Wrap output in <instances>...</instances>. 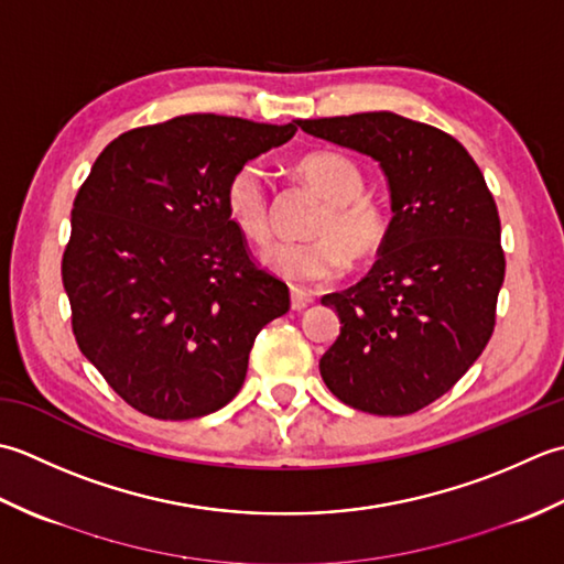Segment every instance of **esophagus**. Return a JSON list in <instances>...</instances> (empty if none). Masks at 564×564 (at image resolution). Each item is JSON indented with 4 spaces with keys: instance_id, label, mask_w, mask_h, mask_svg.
Returning a JSON list of instances; mask_svg holds the SVG:
<instances>
[{
    "instance_id": "1",
    "label": "esophagus",
    "mask_w": 564,
    "mask_h": 564,
    "mask_svg": "<svg viewBox=\"0 0 564 564\" xmlns=\"http://www.w3.org/2000/svg\"><path fill=\"white\" fill-rule=\"evenodd\" d=\"M312 302H314V299L308 296V294L299 292V290H292V308H294V312H302V308H306Z\"/></svg>"
}]
</instances>
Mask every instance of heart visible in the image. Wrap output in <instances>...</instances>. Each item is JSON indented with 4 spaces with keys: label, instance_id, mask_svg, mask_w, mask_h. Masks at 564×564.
Returning a JSON list of instances; mask_svg holds the SVG:
<instances>
[{
    "label": "heart",
    "instance_id": "1",
    "mask_svg": "<svg viewBox=\"0 0 564 564\" xmlns=\"http://www.w3.org/2000/svg\"><path fill=\"white\" fill-rule=\"evenodd\" d=\"M296 177L312 187L324 209L314 218L306 243H274L262 262L296 286H318L338 278L346 260H372L384 248L389 216L382 204L365 194V172L346 153L316 151L296 160ZM226 214L252 243L270 238V192L258 163L236 167L224 187Z\"/></svg>",
    "mask_w": 564,
    "mask_h": 564
}]
</instances>
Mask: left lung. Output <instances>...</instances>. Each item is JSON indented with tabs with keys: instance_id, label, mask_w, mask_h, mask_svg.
I'll list each match as a JSON object with an SVG mask.
<instances>
[{
	"instance_id": "1",
	"label": "left lung",
	"mask_w": 564,
	"mask_h": 564,
	"mask_svg": "<svg viewBox=\"0 0 564 564\" xmlns=\"http://www.w3.org/2000/svg\"><path fill=\"white\" fill-rule=\"evenodd\" d=\"M296 126L387 175V243L367 278L321 299L340 336L318 367L343 404L406 416L453 389L491 338L507 270L497 202L473 155L435 126L392 111Z\"/></svg>"
}]
</instances>
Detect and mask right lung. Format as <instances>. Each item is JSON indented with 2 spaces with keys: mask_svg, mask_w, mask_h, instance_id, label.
<instances>
[{
  "mask_svg": "<svg viewBox=\"0 0 564 564\" xmlns=\"http://www.w3.org/2000/svg\"><path fill=\"white\" fill-rule=\"evenodd\" d=\"M294 131L216 113L141 126L113 138L79 187L63 252L75 340L145 416L226 406L260 328L290 312L286 284L228 218L224 187Z\"/></svg>",
  "mask_w": 564,
  "mask_h": 564,
  "instance_id": "add662e5",
  "label": "right lung"
}]
</instances>
